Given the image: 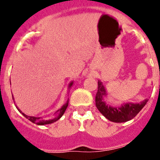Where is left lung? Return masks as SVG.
Wrapping results in <instances>:
<instances>
[{
	"label": "left lung",
	"instance_id": "left-lung-1",
	"mask_svg": "<svg viewBox=\"0 0 160 160\" xmlns=\"http://www.w3.org/2000/svg\"><path fill=\"white\" fill-rule=\"evenodd\" d=\"M107 92L100 80L98 81V92L95 95V105L97 109L107 119L113 122H125L137 116L139 112L146 105L148 99H144L140 103L122 104L120 107H111L106 103L104 98L107 96Z\"/></svg>",
	"mask_w": 160,
	"mask_h": 160
}]
</instances>
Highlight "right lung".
I'll return each mask as SVG.
<instances>
[{
    "label": "right lung",
    "instance_id": "add662e5",
    "mask_svg": "<svg viewBox=\"0 0 160 160\" xmlns=\"http://www.w3.org/2000/svg\"><path fill=\"white\" fill-rule=\"evenodd\" d=\"M72 84H73V81H72L71 83H69V85H68V89L72 87ZM12 99H14V98H13V95H12ZM14 103H15V101H14ZM68 100L67 101L66 103L64 104V105L62 106V108L59 109V110H58L57 112H55L54 116H53V118L48 119V120H44V119H42V118H40V117L28 116L27 114H25L24 113H23L21 110H19V109L17 107V106L16 105V108H17V110H19V111L20 112V113H21V114H23V115L26 118H28V120L31 121V122H33V123H35V124H36V125H47V124L53 123V122H57L58 120H59V119L62 118V116L64 114V113H65V110H66L67 107H68Z\"/></svg>",
    "mask_w": 160,
    "mask_h": 160
}]
</instances>
